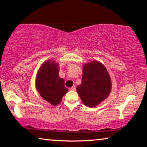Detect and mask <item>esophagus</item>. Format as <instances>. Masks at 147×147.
Returning a JSON list of instances; mask_svg holds the SVG:
<instances>
[{
    "label": "esophagus",
    "mask_w": 147,
    "mask_h": 147,
    "mask_svg": "<svg viewBox=\"0 0 147 147\" xmlns=\"http://www.w3.org/2000/svg\"><path fill=\"white\" fill-rule=\"evenodd\" d=\"M70 90L71 91H75L76 90V87L75 86H73L70 88Z\"/></svg>",
    "instance_id": "1"
}]
</instances>
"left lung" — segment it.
<instances>
[{"label":"left lung","mask_w":147,"mask_h":147,"mask_svg":"<svg viewBox=\"0 0 147 147\" xmlns=\"http://www.w3.org/2000/svg\"><path fill=\"white\" fill-rule=\"evenodd\" d=\"M111 89L110 77L100 62L93 61L84 65L82 80L76 90L86 106L98 105L109 96Z\"/></svg>","instance_id":"8db88e82"}]
</instances>
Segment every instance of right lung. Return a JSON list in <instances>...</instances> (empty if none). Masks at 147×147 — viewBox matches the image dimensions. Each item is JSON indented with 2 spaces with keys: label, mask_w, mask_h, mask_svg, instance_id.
<instances>
[{
  "label": "right lung",
  "mask_w": 147,
  "mask_h": 147,
  "mask_svg": "<svg viewBox=\"0 0 147 147\" xmlns=\"http://www.w3.org/2000/svg\"><path fill=\"white\" fill-rule=\"evenodd\" d=\"M58 65L53 61H47L42 65L37 74L36 86L41 97L56 106L68 91L64 79L59 76Z\"/></svg>",
  "instance_id": "1"
}]
</instances>
